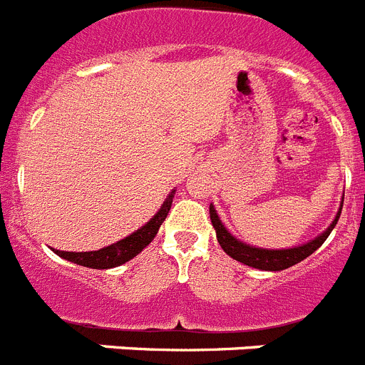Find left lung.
Masks as SVG:
<instances>
[{
    "instance_id": "obj_1",
    "label": "left lung",
    "mask_w": 365,
    "mask_h": 365,
    "mask_svg": "<svg viewBox=\"0 0 365 365\" xmlns=\"http://www.w3.org/2000/svg\"><path fill=\"white\" fill-rule=\"evenodd\" d=\"M341 206H344V199H341L340 208H338V214L334 215L333 222H331L320 235H316L314 240L292 248H261L237 240V237L232 235L230 232H228V228L222 225L214 205H210V219L212 225H214L215 228V235H217L219 245H221V248L228 254V256L234 257V259L240 261V263H243V265L252 267V269L278 272V270H285L289 269V267L299 263V261H303L305 257L311 256L314 250H318V248L324 245V241L327 240L329 234H331L333 228L336 227V222L341 214Z\"/></svg>"
}]
</instances>
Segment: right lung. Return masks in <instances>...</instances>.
<instances>
[{"mask_svg":"<svg viewBox=\"0 0 365 365\" xmlns=\"http://www.w3.org/2000/svg\"><path fill=\"white\" fill-rule=\"evenodd\" d=\"M173 197H175V190L168 193V197L164 199L163 206L159 208V212L150 219V221L140 227L138 230H135L133 234H130L124 240L117 241V243L109 245V247L100 248V250H91V252H66V250H54V254L63 259L71 261V263H76V265L89 267V269H113V267L124 265L125 261L133 259L135 256L143 252L144 248L155 240V235L159 232L160 225L166 219L168 212L172 208Z\"/></svg>","mask_w":365,"mask_h":365,"instance_id":"obj_1","label":"right lung"}]
</instances>
